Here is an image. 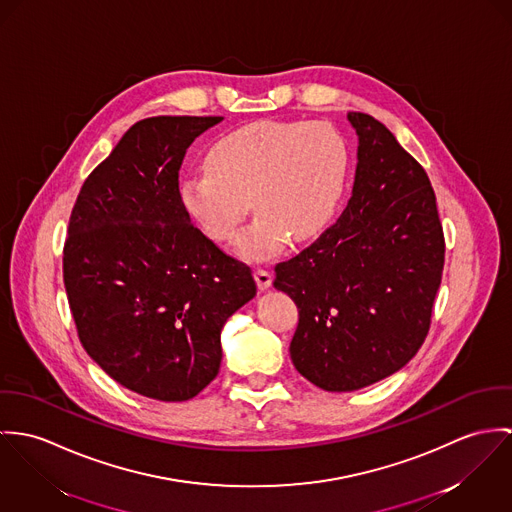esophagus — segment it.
Here are the masks:
<instances>
[{
    "instance_id": "obj_1",
    "label": "esophagus",
    "mask_w": 512,
    "mask_h": 512,
    "mask_svg": "<svg viewBox=\"0 0 512 512\" xmlns=\"http://www.w3.org/2000/svg\"><path fill=\"white\" fill-rule=\"evenodd\" d=\"M253 277H255L257 286H259L261 290H267V288L273 284V275H271V271H267V269H263V267H257V269L253 271Z\"/></svg>"
}]
</instances>
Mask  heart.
I'll use <instances>...</instances> for the list:
<instances>
[{
  "label": "heart",
  "mask_w": 512,
  "mask_h": 512,
  "mask_svg": "<svg viewBox=\"0 0 512 512\" xmlns=\"http://www.w3.org/2000/svg\"><path fill=\"white\" fill-rule=\"evenodd\" d=\"M349 151L326 121H253L220 137L206 169L180 182L182 204L216 243H231L253 210L259 214L239 253L267 259L288 241L330 226L347 184Z\"/></svg>",
  "instance_id": "b5f03b06"
}]
</instances>
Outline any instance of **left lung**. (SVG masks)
I'll return each mask as SVG.
<instances>
[{
    "mask_svg": "<svg viewBox=\"0 0 512 512\" xmlns=\"http://www.w3.org/2000/svg\"><path fill=\"white\" fill-rule=\"evenodd\" d=\"M347 119L359 137L351 198L336 224L275 267V288L298 308L292 363L332 393L369 387L416 355L446 253L422 165L373 115Z\"/></svg>",
    "mask_w": 512,
    "mask_h": 512,
    "instance_id": "left-lung-1",
    "label": "left lung"
}]
</instances>
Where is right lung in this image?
<instances>
[{"label":"right lung","instance_id":"add662e5","mask_svg":"<svg viewBox=\"0 0 512 512\" xmlns=\"http://www.w3.org/2000/svg\"><path fill=\"white\" fill-rule=\"evenodd\" d=\"M220 115L131 125L84 180L62 249L78 338L125 389L182 402L222 363L220 336L249 302L251 269L190 222L178 190L186 149Z\"/></svg>","mask_w":512,"mask_h":512}]
</instances>
